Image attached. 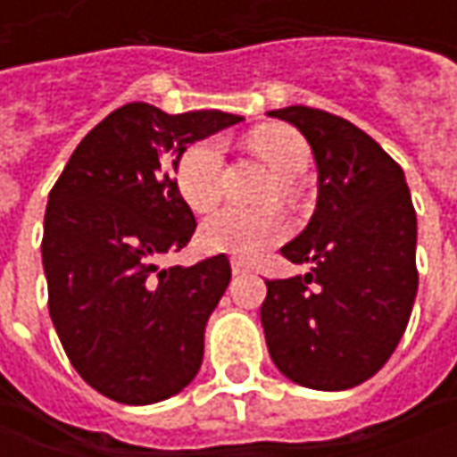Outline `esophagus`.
Segmentation results:
<instances>
[{"label":"esophagus","mask_w":457,"mask_h":457,"mask_svg":"<svg viewBox=\"0 0 457 457\" xmlns=\"http://www.w3.org/2000/svg\"><path fill=\"white\" fill-rule=\"evenodd\" d=\"M231 272H234V274H246V272H249V267H246L244 262H238V259H231Z\"/></svg>","instance_id":"34e87169"}]
</instances>
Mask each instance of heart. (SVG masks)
<instances>
[{"label": "heart", "instance_id": "heart-1", "mask_svg": "<svg viewBox=\"0 0 457 457\" xmlns=\"http://www.w3.org/2000/svg\"><path fill=\"white\" fill-rule=\"evenodd\" d=\"M252 147L262 154L272 170L282 178L274 187V198H290L292 180L300 178L310 165V147L300 134L290 127H262L252 134ZM226 150L216 137L193 142L185 147L175 162V185L183 201L193 211H208L220 198ZM287 234V223L277 211H246L226 205L211 213L201 223L198 241L211 254H231L238 259H252L267 246L277 244Z\"/></svg>", "mask_w": 457, "mask_h": 457}]
</instances>
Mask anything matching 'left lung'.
Segmentation results:
<instances>
[{
  "label": "left lung",
  "mask_w": 457,
  "mask_h": 457,
  "mask_svg": "<svg viewBox=\"0 0 457 457\" xmlns=\"http://www.w3.org/2000/svg\"><path fill=\"white\" fill-rule=\"evenodd\" d=\"M307 139L318 205L282 246L310 272L270 279L262 328L274 366L320 392L371 378L395 353L417 295V216L402 167L351 121L310 106L270 112Z\"/></svg>",
  "instance_id": "left-lung-1"
}]
</instances>
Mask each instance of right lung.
I'll list each match as a JSON object with an SVG mask.
<instances>
[{
	"mask_svg": "<svg viewBox=\"0 0 457 457\" xmlns=\"http://www.w3.org/2000/svg\"><path fill=\"white\" fill-rule=\"evenodd\" d=\"M226 112L134 101L80 139L53 185L43 234L47 307L80 378L119 404L183 392L203 363L211 312L231 282L226 254L160 270L195 231L175 185L185 147L238 124Z\"/></svg>",
	"mask_w": 457,
	"mask_h": 457,
	"instance_id": "right-lung-1",
	"label": "right lung"
}]
</instances>
